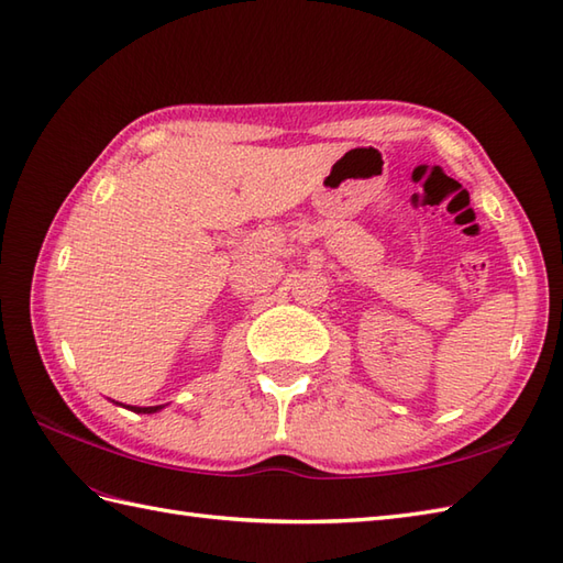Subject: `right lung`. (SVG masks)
<instances>
[{
	"instance_id": "obj_1",
	"label": "right lung",
	"mask_w": 563,
	"mask_h": 563,
	"mask_svg": "<svg viewBox=\"0 0 563 563\" xmlns=\"http://www.w3.org/2000/svg\"><path fill=\"white\" fill-rule=\"evenodd\" d=\"M129 410H134V412H143V415H151V412H158V410H163V405H151V408H136V405H126Z\"/></svg>"
}]
</instances>
